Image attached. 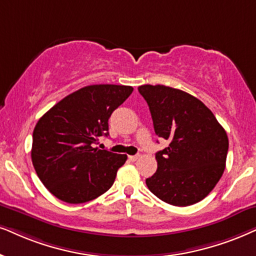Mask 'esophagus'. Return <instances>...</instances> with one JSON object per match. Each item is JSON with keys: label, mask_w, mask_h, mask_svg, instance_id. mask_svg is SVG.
Returning a JSON list of instances; mask_svg holds the SVG:
<instances>
[{"label": "esophagus", "mask_w": 256, "mask_h": 256, "mask_svg": "<svg viewBox=\"0 0 256 256\" xmlns=\"http://www.w3.org/2000/svg\"><path fill=\"white\" fill-rule=\"evenodd\" d=\"M139 157H140V154H134V156H128V160L132 162H136L137 160H139Z\"/></svg>", "instance_id": "esophagus-1"}]
</instances>
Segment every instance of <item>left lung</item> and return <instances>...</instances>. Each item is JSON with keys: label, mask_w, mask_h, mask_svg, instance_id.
<instances>
[{"label": "left lung", "mask_w": 256, "mask_h": 256, "mask_svg": "<svg viewBox=\"0 0 256 256\" xmlns=\"http://www.w3.org/2000/svg\"><path fill=\"white\" fill-rule=\"evenodd\" d=\"M154 132L170 142L156 154L157 171L148 190L163 202L192 206L208 196L222 177L228 136L212 112L195 96L164 85H143Z\"/></svg>", "instance_id": "obj_1"}]
</instances>
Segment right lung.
<instances>
[{"label":"right lung","instance_id":"right-lung-1","mask_svg":"<svg viewBox=\"0 0 256 256\" xmlns=\"http://www.w3.org/2000/svg\"><path fill=\"white\" fill-rule=\"evenodd\" d=\"M131 86L90 85L70 93L38 119L32 162L56 198L85 203L108 192L126 154L94 148L108 136V118L132 93Z\"/></svg>","mask_w":256,"mask_h":256}]
</instances>
